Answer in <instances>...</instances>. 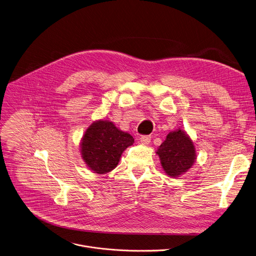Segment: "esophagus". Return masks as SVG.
Instances as JSON below:
<instances>
[{
    "label": "esophagus",
    "instance_id": "34e87169",
    "mask_svg": "<svg viewBox=\"0 0 256 256\" xmlns=\"http://www.w3.org/2000/svg\"><path fill=\"white\" fill-rule=\"evenodd\" d=\"M150 140H152V137H150V135H142V136L140 137V141H141V144H146V146L150 144Z\"/></svg>",
    "mask_w": 256,
    "mask_h": 256
}]
</instances>
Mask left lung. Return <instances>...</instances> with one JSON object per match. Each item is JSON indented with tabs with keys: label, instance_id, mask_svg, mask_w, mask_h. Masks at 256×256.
Masks as SVG:
<instances>
[{
	"label": "left lung",
	"instance_id": "8db88e82",
	"mask_svg": "<svg viewBox=\"0 0 256 256\" xmlns=\"http://www.w3.org/2000/svg\"><path fill=\"white\" fill-rule=\"evenodd\" d=\"M156 154L166 174L173 178L186 173L196 160L193 141L181 129L170 132Z\"/></svg>",
	"mask_w": 256,
	"mask_h": 256
}]
</instances>
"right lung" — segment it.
<instances>
[{"label":"right lung","instance_id":"obj_1","mask_svg":"<svg viewBox=\"0 0 256 256\" xmlns=\"http://www.w3.org/2000/svg\"><path fill=\"white\" fill-rule=\"evenodd\" d=\"M134 144V138L112 122L98 120L85 131L81 140V156L94 173L106 174L115 168L122 152Z\"/></svg>","mask_w":256,"mask_h":256}]
</instances>
